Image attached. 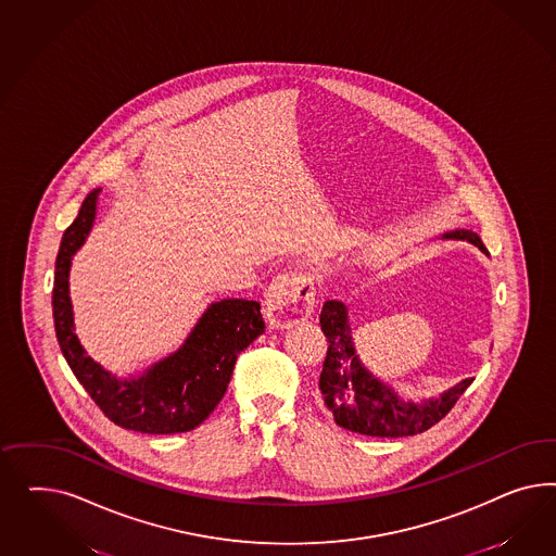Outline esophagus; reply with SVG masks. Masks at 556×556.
<instances>
[{
	"label": "esophagus",
	"instance_id": "esophagus-1",
	"mask_svg": "<svg viewBox=\"0 0 556 556\" xmlns=\"http://www.w3.org/2000/svg\"><path fill=\"white\" fill-rule=\"evenodd\" d=\"M316 305L314 275L307 269L279 275L265 295V312L277 328H291L307 320Z\"/></svg>",
	"mask_w": 556,
	"mask_h": 556
}]
</instances>
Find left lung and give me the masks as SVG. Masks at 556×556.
Returning a JSON list of instances; mask_svg holds the SVG:
<instances>
[{
  "mask_svg": "<svg viewBox=\"0 0 556 556\" xmlns=\"http://www.w3.org/2000/svg\"><path fill=\"white\" fill-rule=\"evenodd\" d=\"M444 238L469 240L488 254L481 238L471 230H453ZM320 326L328 338V353L320 372L321 402L344 430L365 437H416L442 420L472 383V379H465L437 400L421 404L405 402L358 361L344 303L337 300L324 303Z\"/></svg>",
  "mask_w": 556,
  "mask_h": 556,
  "instance_id": "left-lung-1",
  "label": "left lung"
}]
</instances>
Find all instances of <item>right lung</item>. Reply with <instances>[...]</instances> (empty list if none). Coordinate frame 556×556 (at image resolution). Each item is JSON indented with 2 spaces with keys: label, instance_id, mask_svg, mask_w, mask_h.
<instances>
[{
  "label": "right lung",
  "instance_id": "obj_1",
  "mask_svg": "<svg viewBox=\"0 0 556 556\" xmlns=\"http://www.w3.org/2000/svg\"><path fill=\"white\" fill-rule=\"evenodd\" d=\"M100 191L93 189L85 198L56 254L52 318L59 346L89 397L119 428L142 434L189 432L224 397L238 354L265 332L261 303L249 300L212 303L177 353L154 363L140 377H114L85 354L75 334L68 298L71 258L81 249L93 226Z\"/></svg>",
  "mask_w": 556,
  "mask_h": 556
}]
</instances>
